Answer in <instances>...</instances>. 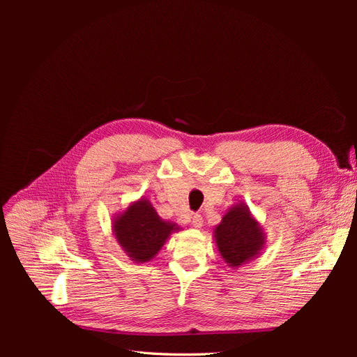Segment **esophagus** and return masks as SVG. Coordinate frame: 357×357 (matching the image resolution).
<instances>
[{
  "mask_svg": "<svg viewBox=\"0 0 357 357\" xmlns=\"http://www.w3.org/2000/svg\"><path fill=\"white\" fill-rule=\"evenodd\" d=\"M191 224H192V227H194V229H201V227H202V224H204L202 215H201V214H195V215L192 217Z\"/></svg>",
  "mask_w": 357,
  "mask_h": 357,
  "instance_id": "obj_1",
  "label": "esophagus"
}]
</instances>
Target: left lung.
Returning a JSON list of instances; mask_svg holds the SVG:
<instances>
[{
	"label": "left lung",
	"instance_id": "obj_1",
	"mask_svg": "<svg viewBox=\"0 0 357 357\" xmlns=\"http://www.w3.org/2000/svg\"><path fill=\"white\" fill-rule=\"evenodd\" d=\"M213 233L220 256L233 269L256 259L266 246V233L246 202L231 205Z\"/></svg>",
	"mask_w": 357,
	"mask_h": 357
}]
</instances>
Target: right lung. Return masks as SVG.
<instances>
[{
    "mask_svg": "<svg viewBox=\"0 0 357 357\" xmlns=\"http://www.w3.org/2000/svg\"><path fill=\"white\" fill-rule=\"evenodd\" d=\"M111 227L120 248L136 264L152 260L171 234L181 230L176 222L160 218L144 197L112 217Z\"/></svg>",
    "mask_w": 357,
    "mask_h": 357,
    "instance_id": "right-lung-1",
    "label": "right lung"
}]
</instances>
